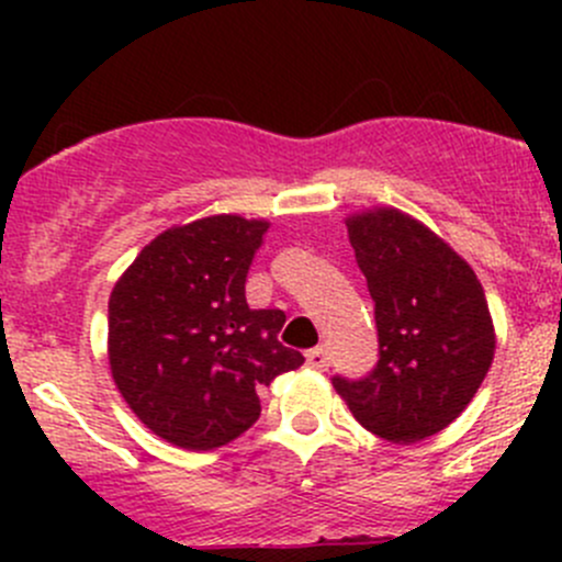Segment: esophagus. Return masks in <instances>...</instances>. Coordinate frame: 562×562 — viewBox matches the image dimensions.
I'll list each match as a JSON object with an SVG mask.
<instances>
[{
    "label": "esophagus",
    "instance_id": "esophagus-1",
    "mask_svg": "<svg viewBox=\"0 0 562 562\" xmlns=\"http://www.w3.org/2000/svg\"><path fill=\"white\" fill-rule=\"evenodd\" d=\"M307 367H313L317 372H326L328 370V353L323 348L307 350Z\"/></svg>",
    "mask_w": 562,
    "mask_h": 562
}]
</instances>
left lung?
Returning <instances> with one entry per match:
<instances>
[{
	"instance_id": "left-lung-1",
	"label": "left lung",
	"mask_w": 562,
	"mask_h": 562,
	"mask_svg": "<svg viewBox=\"0 0 562 562\" xmlns=\"http://www.w3.org/2000/svg\"><path fill=\"white\" fill-rule=\"evenodd\" d=\"M356 263L375 302L378 367L334 378L356 422L411 446L449 427L495 359V323L479 277L446 239L394 206L345 217Z\"/></svg>"
}]
</instances>
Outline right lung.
I'll use <instances>...</instances> for the list:
<instances>
[{"label":"right lung","mask_w":562,"mask_h":562,"mask_svg":"<svg viewBox=\"0 0 562 562\" xmlns=\"http://www.w3.org/2000/svg\"><path fill=\"white\" fill-rule=\"evenodd\" d=\"M266 231L269 220L241 214L171 225L113 285L108 367L130 411L166 443H231L258 422V389L304 364L277 339L285 313L247 304Z\"/></svg>","instance_id":"obj_1"}]
</instances>
